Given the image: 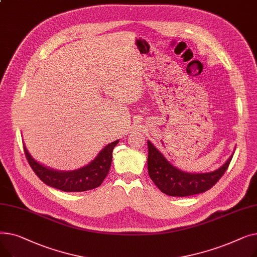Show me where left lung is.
<instances>
[{"mask_svg": "<svg viewBox=\"0 0 257 257\" xmlns=\"http://www.w3.org/2000/svg\"><path fill=\"white\" fill-rule=\"evenodd\" d=\"M148 172L150 178L161 192L173 197H186L208 191L223 176L233 156L231 155L221 168L213 172L192 174L170 164L150 141H148Z\"/></svg>", "mask_w": 257, "mask_h": 257, "instance_id": "left-lung-1", "label": "left lung"}]
</instances>
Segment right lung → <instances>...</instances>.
<instances>
[{
    "label": "right lung",
    "instance_id": "obj_1",
    "mask_svg": "<svg viewBox=\"0 0 257 257\" xmlns=\"http://www.w3.org/2000/svg\"><path fill=\"white\" fill-rule=\"evenodd\" d=\"M118 141L108 144L87 166L75 171H56L49 169L39 163L30 155L24 145L26 158L37 177L49 186L63 192H85L93 190L101 185L108 172L110 170L112 151Z\"/></svg>",
    "mask_w": 257,
    "mask_h": 257
}]
</instances>
